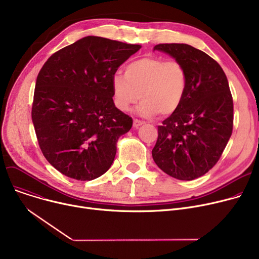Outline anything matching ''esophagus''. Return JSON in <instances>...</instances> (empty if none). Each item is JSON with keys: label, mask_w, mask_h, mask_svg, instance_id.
Segmentation results:
<instances>
[{"label": "esophagus", "mask_w": 259, "mask_h": 259, "mask_svg": "<svg viewBox=\"0 0 259 259\" xmlns=\"http://www.w3.org/2000/svg\"><path fill=\"white\" fill-rule=\"evenodd\" d=\"M144 124H145V121H143V120H140V119H137V118L133 120V126L135 128H138V127H140V126H142Z\"/></svg>", "instance_id": "34e87169"}]
</instances>
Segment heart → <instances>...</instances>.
I'll use <instances>...</instances> for the list:
<instances>
[{
	"mask_svg": "<svg viewBox=\"0 0 259 259\" xmlns=\"http://www.w3.org/2000/svg\"><path fill=\"white\" fill-rule=\"evenodd\" d=\"M111 87L115 106L128 111L140 100V114L161 116L173 114L184 102L188 89V72L179 61L145 57L125 68V75L113 74Z\"/></svg>",
	"mask_w": 259,
	"mask_h": 259,
	"instance_id": "obj_1",
	"label": "heart"
}]
</instances>
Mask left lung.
Wrapping results in <instances>:
<instances>
[{
  "instance_id": "obj_1",
  "label": "left lung",
  "mask_w": 259,
  "mask_h": 259,
  "mask_svg": "<svg viewBox=\"0 0 259 259\" xmlns=\"http://www.w3.org/2000/svg\"><path fill=\"white\" fill-rule=\"evenodd\" d=\"M188 72L183 104L157 127L152 156L174 179L193 181L221 158L233 130V99L227 76L215 60L187 44H158Z\"/></svg>"
}]
</instances>
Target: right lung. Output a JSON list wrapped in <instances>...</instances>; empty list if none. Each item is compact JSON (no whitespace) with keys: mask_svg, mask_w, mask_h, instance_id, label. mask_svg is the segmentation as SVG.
Here are the masks:
<instances>
[{"mask_svg":"<svg viewBox=\"0 0 259 259\" xmlns=\"http://www.w3.org/2000/svg\"><path fill=\"white\" fill-rule=\"evenodd\" d=\"M141 47L89 35L39 70L31 117L40 151L62 174L92 181L111 167L117 140L133 122L113 103L111 78Z\"/></svg>","mask_w":259,"mask_h":259,"instance_id":"obj_1","label":"right lung"}]
</instances>
